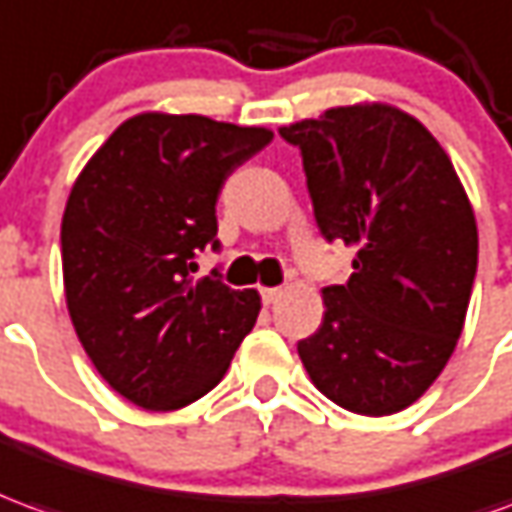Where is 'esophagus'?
Segmentation results:
<instances>
[{
  "mask_svg": "<svg viewBox=\"0 0 512 512\" xmlns=\"http://www.w3.org/2000/svg\"><path fill=\"white\" fill-rule=\"evenodd\" d=\"M260 296H263V302H266V305H274V302L282 296V288H260Z\"/></svg>",
  "mask_w": 512,
  "mask_h": 512,
  "instance_id": "obj_1",
  "label": "esophagus"
}]
</instances>
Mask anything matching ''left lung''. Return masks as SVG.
<instances>
[{"label":"left lung","instance_id":"obj_1","mask_svg":"<svg viewBox=\"0 0 512 512\" xmlns=\"http://www.w3.org/2000/svg\"><path fill=\"white\" fill-rule=\"evenodd\" d=\"M299 146L321 235L355 246L352 277L324 288V321L299 341L318 391L391 416L455 352L477 274V221L432 132L399 107L349 105L280 127Z\"/></svg>","mask_w":512,"mask_h":512}]
</instances>
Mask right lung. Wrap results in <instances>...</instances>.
I'll use <instances>...</instances> for the list:
<instances>
[{"label": "right lung", "instance_id": "1", "mask_svg": "<svg viewBox=\"0 0 512 512\" xmlns=\"http://www.w3.org/2000/svg\"><path fill=\"white\" fill-rule=\"evenodd\" d=\"M274 138L207 116L141 113L96 149L63 224L66 305L105 382L144 410L213 391L260 313L257 291L194 280L219 249L216 202L232 171Z\"/></svg>", "mask_w": 512, "mask_h": 512}]
</instances>
